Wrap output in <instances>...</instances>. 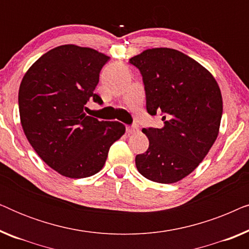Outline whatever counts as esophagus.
Here are the masks:
<instances>
[{"label": "esophagus", "mask_w": 249, "mask_h": 249, "mask_svg": "<svg viewBox=\"0 0 249 249\" xmlns=\"http://www.w3.org/2000/svg\"><path fill=\"white\" fill-rule=\"evenodd\" d=\"M138 131V128L137 125H128L127 127V134L131 135V134H135V132Z\"/></svg>", "instance_id": "obj_1"}]
</instances>
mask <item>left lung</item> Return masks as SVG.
I'll list each match as a JSON object with an SVG mask.
<instances>
[{
    "mask_svg": "<svg viewBox=\"0 0 249 249\" xmlns=\"http://www.w3.org/2000/svg\"><path fill=\"white\" fill-rule=\"evenodd\" d=\"M141 71L146 108L162 113V128H144L148 149L136 156L142 176L173 183L192 173L219 135L222 95L212 73L179 51L158 47L129 60Z\"/></svg>",
    "mask_w": 249,
    "mask_h": 249,
    "instance_id": "1",
    "label": "left lung"
}]
</instances>
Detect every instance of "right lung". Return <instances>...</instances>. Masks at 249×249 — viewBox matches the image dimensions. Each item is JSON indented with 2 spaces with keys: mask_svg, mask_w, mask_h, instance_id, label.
<instances>
[{
  "mask_svg": "<svg viewBox=\"0 0 249 249\" xmlns=\"http://www.w3.org/2000/svg\"><path fill=\"white\" fill-rule=\"evenodd\" d=\"M110 56L89 47L61 45L29 68L19 88L20 121L40 159L68 178L101 171L108 149L124 134L118 121H98L85 113Z\"/></svg>",
  "mask_w": 249,
  "mask_h": 249,
  "instance_id": "1",
  "label": "right lung"
}]
</instances>
